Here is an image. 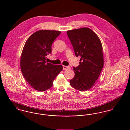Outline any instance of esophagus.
I'll return each instance as SVG.
<instances>
[{"label":"esophagus","mask_w":130,"mask_h":130,"mask_svg":"<svg viewBox=\"0 0 130 130\" xmlns=\"http://www.w3.org/2000/svg\"><path fill=\"white\" fill-rule=\"evenodd\" d=\"M62 68H63V70H67L68 69L70 68L68 66H62Z\"/></svg>","instance_id":"esophagus-1"}]
</instances>
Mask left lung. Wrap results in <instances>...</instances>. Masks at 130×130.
I'll use <instances>...</instances> for the list:
<instances>
[{"mask_svg":"<svg viewBox=\"0 0 130 130\" xmlns=\"http://www.w3.org/2000/svg\"><path fill=\"white\" fill-rule=\"evenodd\" d=\"M67 35L75 56H80L79 64L73 68L75 75L70 80V84L78 91H88L94 86L104 67L102 42L88 27L68 30Z\"/></svg>","mask_w":130,"mask_h":130,"instance_id":"8db88e82","label":"left lung"}]
</instances>
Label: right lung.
Listing matches in <instances>:
<instances>
[{
  "label": "right lung",
  "instance_id": "1",
  "mask_svg": "<svg viewBox=\"0 0 130 130\" xmlns=\"http://www.w3.org/2000/svg\"><path fill=\"white\" fill-rule=\"evenodd\" d=\"M61 32L40 30L27 39L20 57L22 74L35 90L43 92L50 89L56 76L62 70L61 65H54L45 61L52 53V45Z\"/></svg>",
  "mask_w": 130,
  "mask_h": 130
}]
</instances>
